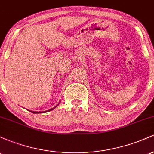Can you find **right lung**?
<instances>
[{"instance_id": "1", "label": "right lung", "mask_w": 154, "mask_h": 154, "mask_svg": "<svg viewBox=\"0 0 154 154\" xmlns=\"http://www.w3.org/2000/svg\"><path fill=\"white\" fill-rule=\"evenodd\" d=\"M56 106H55V107H54V108H52V109H49V110H48V111H43V112H47V111H51V110H53V109H54L55 108H56ZM30 111V112H32V113H33V114H38V113H40V112H38V111ZM43 112H41V113H43Z\"/></svg>"}]
</instances>
